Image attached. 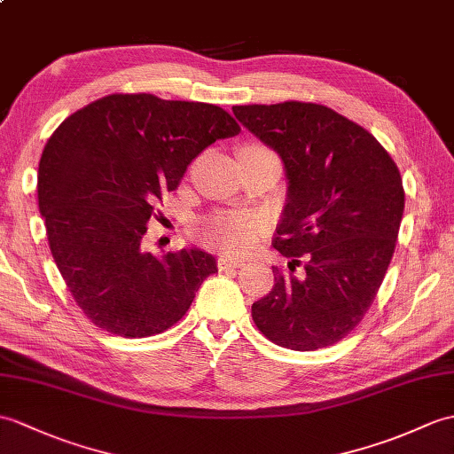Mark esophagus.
Here are the masks:
<instances>
[{
    "label": "esophagus",
    "instance_id": "obj_1",
    "mask_svg": "<svg viewBox=\"0 0 454 454\" xmlns=\"http://www.w3.org/2000/svg\"><path fill=\"white\" fill-rule=\"evenodd\" d=\"M246 262L241 261V259H234V257H230V255H220L218 257V269L220 270H224V269H239V267H244Z\"/></svg>",
    "mask_w": 454,
    "mask_h": 454
}]
</instances>
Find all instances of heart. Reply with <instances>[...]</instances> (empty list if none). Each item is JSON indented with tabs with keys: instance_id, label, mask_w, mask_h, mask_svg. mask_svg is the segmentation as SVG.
<instances>
[{
	"instance_id": "1",
	"label": "heart",
	"mask_w": 454,
	"mask_h": 454,
	"mask_svg": "<svg viewBox=\"0 0 454 454\" xmlns=\"http://www.w3.org/2000/svg\"><path fill=\"white\" fill-rule=\"evenodd\" d=\"M262 231L261 220L241 213H220L207 218L199 226V236L207 246L228 253H246L253 249Z\"/></svg>"
}]
</instances>
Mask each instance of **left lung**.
Instances as JSON below:
<instances>
[{"label":"left lung","instance_id":"1","mask_svg":"<svg viewBox=\"0 0 454 454\" xmlns=\"http://www.w3.org/2000/svg\"><path fill=\"white\" fill-rule=\"evenodd\" d=\"M238 121L277 151L288 203L275 249V286L251 305L270 342L298 352L333 346L373 303L393 259L404 187L375 137L339 112L311 102L231 108Z\"/></svg>","mask_w":454,"mask_h":454}]
</instances>
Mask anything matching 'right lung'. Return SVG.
<instances>
[{
	"label": "right lung",
	"mask_w": 454,
	"mask_h": 454,
	"mask_svg": "<svg viewBox=\"0 0 454 454\" xmlns=\"http://www.w3.org/2000/svg\"><path fill=\"white\" fill-rule=\"evenodd\" d=\"M241 129L215 104L110 94L71 114L38 164V207L51 257L87 317L143 339L184 317L216 259L192 247L143 249L156 205L197 154Z\"/></svg>",
	"instance_id": "right-lung-1"
}]
</instances>
